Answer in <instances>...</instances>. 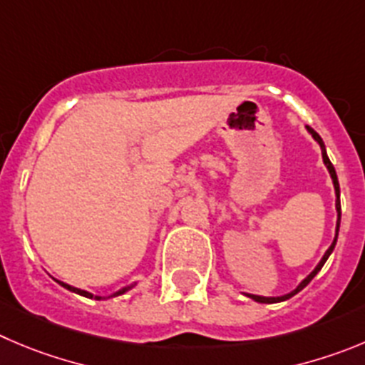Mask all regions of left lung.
I'll return each mask as SVG.
<instances>
[{
    "label": "left lung",
    "instance_id": "obj_1",
    "mask_svg": "<svg viewBox=\"0 0 365 365\" xmlns=\"http://www.w3.org/2000/svg\"><path fill=\"white\" fill-rule=\"evenodd\" d=\"M308 131L312 133V136L313 138H315L317 142H319V145H321V149H322V160H324V163H326V167H328V171H329V175H331V180H333V185H335V194H336V212H339V220H336V236H335V240H333V243H331V247L328 248V250H326V254L322 255V259H321V263L317 264L315 267V270L312 272V274L308 275V277L304 279V281L301 282V284L297 286V288H295L294 292H290V294H286V295H281V297H261V295H250V294H247L248 297L250 299H254L255 302H264V304H272V302H281V301H286V299H290V297H294L295 294H299V292L302 290V288H304L306 284H308L309 281H312L313 277H315L317 274H319V272H321V268L324 267V263L326 261H328V257H329V254H331L333 252V248H335V245H336V237H339V227H340V187H339V180H336V173H335V167H333V163L329 162V158H328V155H326V148H324V142H322V138L321 136H319V133L317 131H313L312 128H308Z\"/></svg>",
    "mask_w": 365,
    "mask_h": 365
}]
</instances>
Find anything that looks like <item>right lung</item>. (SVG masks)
I'll use <instances>...</instances> for the list:
<instances>
[{
	"label": "right lung",
	"instance_id": "right-lung-1",
	"mask_svg": "<svg viewBox=\"0 0 365 365\" xmlns=\"http://www.w3.org/2000/svg\"><path fill=\"white\" fill-rule=\"evenodd\" d=\"M59 282L61 286H64V288H66V290H70V292H75V294H79V295H83V297H88V299H93V294H90V292H84V290H79V288H73V286H70V284H66V282H61V281H57ZM133 288V284L131 286H128V288H122V290H118L117 294H113L111 295V297H117V295H122L124 294V292H128V290H131ZM95 299H97V301H101L102 297H98V295H95Z\"/></svg>",
	"mask_w": 365,
	"mask_h": 365
}]
</instances>
